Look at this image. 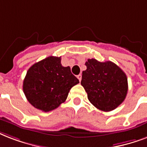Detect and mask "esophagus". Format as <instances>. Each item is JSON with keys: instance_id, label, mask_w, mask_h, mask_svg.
<instances>
[{"instance_id": "obj_1", "label": "esophagus", "mask_w": 147, "mask_h": 147, "mask_svg": "<svg viewBox=\"0 0 147 147\" xmlns=\"http://www.w3.org/2000/svg\"><path fill=\"white\" fill-rule=\"evenodd\" d=\"M77 78H78V80H79V81H80V82L81 81V79H82V75H81V74L77 75Z\"/></svg>"}]
</instances>
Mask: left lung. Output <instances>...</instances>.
<instances>
[{"label":"left lung","mask_w":147,"mask_h":147,"mask_svg":"<svg viewBox=\"0 0 147 147\" xmlns=\"http://www.w3.org/2000/svg\"><path fill=\"white\" fill-rule=\"evenodd\" d=\"M85 65L86 70L82 73L80 84L87 93L90 102L105 112L116 109L127 94V75L111 61L88 59Z\"/></svg>","instance_id":"1"}]
</instances>
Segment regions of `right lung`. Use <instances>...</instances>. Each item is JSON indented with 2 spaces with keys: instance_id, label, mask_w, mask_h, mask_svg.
<instances>
[{
  "instance_id": "add662e5",
  "label": "right lung",
  "mask_w": 147,
  "mask_h": 147,
  "mask_svg": "<svg viewBox=\"0 0 147 147\" xmlns=\"http://www.w3.org/2000/svg\"><path fill=\"white\" fill-rule=\"evenodd\" d=\"M61 61V57L45 58L31 66L24 80L23 90L27 100L44 112L57 108L79 83L70 67H63Z\"/></svg>"
}]
</instances>
